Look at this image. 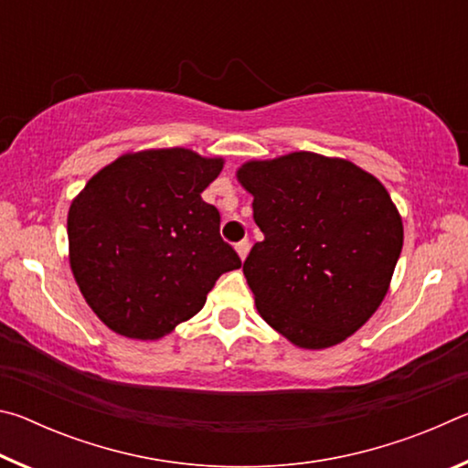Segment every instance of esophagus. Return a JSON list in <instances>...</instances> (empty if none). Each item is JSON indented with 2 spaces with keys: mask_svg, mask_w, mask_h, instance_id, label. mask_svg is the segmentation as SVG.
<instances>
[{
  "mask_svg": "<svg viewBox=\"0 0 468 468\" xmlns=\"http://www.w3.org/2000/svg\"><path fill=\"white\" fill-rule=\"evenodd\" d=\"M235 250H237V253H239V258L245 260V258H248V251H250V241L248 239L239 241V243L235 245Z\"/></svg>",
  "mask_w": 468,
  "mask_h": 468,
  "instance_id": "34e87169",
  "label": "esophagus"
}]
</instances>
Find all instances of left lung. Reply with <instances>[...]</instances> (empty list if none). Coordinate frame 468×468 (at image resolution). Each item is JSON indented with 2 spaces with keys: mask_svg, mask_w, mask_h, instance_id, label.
Returning <instances> with one entry per match:
<instances>
[{
  "mask_svg": "<svg viewBox=\"0 0 468 468\" xmlns=\"http://www.w3.org/2000/svg\"><path fill=\"white\" fill-rule=\"evenodd\" d=\"M237 179L264 233L243 262L260 315L297 346L343 343L382 303L399 262L390 194L357 165L305 150L245 163Z\"/></svg>",
  "mask_w": 468,
  "mask_h": 468,
  "instance_id": "left-lung-1",
  "label": "left lung"
}]
</instances>
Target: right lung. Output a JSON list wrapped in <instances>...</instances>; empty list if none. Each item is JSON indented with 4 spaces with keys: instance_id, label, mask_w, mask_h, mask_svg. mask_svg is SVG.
<instances>
[{
    "instance_id": "obj_1",
    "label": "right lung",
    "mask_w": 468,
    "mask_h": 468,
    "mask_svg": "<svg viewBox=\"0 0 468 468\" xmlns=\"http://www.w3.org/2000/svg\"><path fill=\"white\" fill-rule=\"evenodd\" d=\"M223 158L187 148L123 154L69 206V266L86 303L128 338L154 340L202 310L220 274L241 266L202 200Z\"/></svg>"
}]
</instances>
